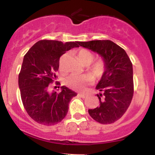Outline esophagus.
<instances>
[{
    "mask_svg": "<svg viewBox=\"0 0 155 155\" xmlns=\"http://www.w3.org/2000/svg\"><path fill=\"white\" fill-rule=\"evenodd\" d=\"M79 97H82V98H84V97H87V95L86 94H79Z\"/></svg>",
    "mask_w": 155,
    "mask_h": 155,
    "instance_id": "1",
    "label": "esophagus"
}]
</instances>
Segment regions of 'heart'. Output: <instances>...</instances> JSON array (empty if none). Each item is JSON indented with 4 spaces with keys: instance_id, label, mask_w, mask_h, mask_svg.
<instances>
[{
    "instance_id": "b5f03b06",
    "label": "heart",
    "mask_w": 155,
    "mask_h": 155,
    "mask_svg": "<svg viewBox=\"0 0 155 155\" xmlns=\"http://www.w3.org/2000/svg\"><path fill=\"white\" fill-rule=\"evenodd\" d=\"M77 57L83 65H88L87 71L90 74L77 76L71 75L66 79V84L75 90H81L87 84L93 82L95 79H101L105 76L108 70V63L104 58H98L95 61V54L91 51L81 49L77 51Z\"/></svg>"
}]
</instances>
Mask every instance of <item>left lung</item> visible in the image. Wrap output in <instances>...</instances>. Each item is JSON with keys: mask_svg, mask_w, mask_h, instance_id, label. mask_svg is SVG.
Returning <instances> with one entry per match:
<instances>
[{"mask_svg": "<svg viewBox=\"0 0 155 155\" xmlns=\"http://www.w3.org/2000/svg\"><path fill=\"white\" fill-rule=\"evenodd\" d=\"M78 44L98 53L107 61V72L96 87L102 92L97 95L100 105L88 112L99 123H114L123 116L132 101L134 92L132 63L126 51L110 40L78 41Z\"/></svg>", "mask_w": 155, "mask_h": 155, "instance_id": "8db88e82", "label": "left lung"}]
</instances>
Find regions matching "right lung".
I'll return each mask as SVG.
<instances>
[{"mask_svg": "<svg viewBox=\"0 0 155 155\" xmlns=\"http://www.w3.org/2000/svg\"><path fill=\"white\" fill-rule=\"evenodd\" d=\"M77 44L78 41L41 40L24 56L19 74V87L25 109L35 122L51 126L66 116L69 103L77 94L65 86L61 87L59 93H49V85L58 77L56 72L60 57L66 51L79 47Z\"/></svg>", "mask_w": 155, "mask_h": 155, "instance_id": "add662e5", "label": "right lung"}]
</instances>
